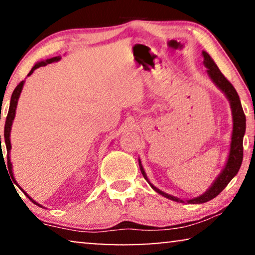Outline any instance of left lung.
Listing matches in <instances>:
<instances>
[{"mask_svg": "<svg viewBox=\"0 0 255 255\" xmlns=\"http://www.w3.org/2000/svg\"><path fill=\"white\" fill-rule=\"evenodd\" d=\"M202 55L204 57L203 63L204 66L208 68V74H209L210 78L213 80L214 83L225 93V96L228 97V99L230 100L232 117H234V131H232L230 153H229V159H228L227 165H225L224 170L222 171V173L218 175V178L215 180L213 186H211V187L208 189L204 194L199 196V198L188 200L187 201L188 203H204L207 202V201H210L214 198H216V196L220 194L225 187H227L229 182L231 181V179L238 173L240 165H242V162H243V153H244L243 138L246 130V117L243 111L242 103H240L239 96L238 93H237L235 87L230 83V82H229L228 78L221 73V70L218 69L216 63L214 62L213 59H211L210 55L208 54L207 52H202ZM139 165H141V162H139ZM139 167H141L142 174L144 175V178L146 179V175L144 173V171H143L142 165ZM146 181H148V179H146ZM151 187L155 189L157 193H159L160 195L165 196V198L170 199L172 201H177V202L185 203V201L174 198V196L172 195H168L166 193H164L162 191H159V189H157L156 187H153L152 185Z\"/></svg>", "mask_w": 255, "mask_h": 255, "instance_id": "8db88e82", "label": "left lung"}]
</instances>
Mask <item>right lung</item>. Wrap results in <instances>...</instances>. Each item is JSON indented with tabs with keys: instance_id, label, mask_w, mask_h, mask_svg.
I'll use <instances>...</instances> for the list:
<instances>
[{
	"instance_id": "1",
	"label": "right lung",
	"mask_w": 255,
	"mask_h": 255,
	"mask_svg": "<svg viewBox=\"0 0 255 255\" xmlns=\"http://www.w3.org/2000/svg\"><path fill=\"white\" fill-rule=\"evenodd\" d=\"M60 57L59 56H55V57H52V59H48L46 61H41V62H38L37 64H34V67L32 68L30 73H28L27 76H30V75L33 73V71L37 69V68H40V67H45L47 66L48 63H52V62H55V61H59ZM23 85H24V81H21L20 83L17 85L15 90L12 92V96H11V100H10V107H9V112H8V116H6V119H5V125H4V141H5V146H6V159H8V170H9V173L12 177V172H11V163H10V157H9V152H10V149H11V144H10V130H11V125H12V121H13V118H15V113H16V107H17V102H18V98H19V95L21 92V89H23ZM0 142H1V135H0ZM1 144V143H0ZM2 148V146H1ZM1 156L3 155V152L1 151ZM12 181H15V179H13ZM16 182V181H15ZM17 185V184H16ZM18 186V185H17ZM19 187V186H18ZM20 188V187H19ZM21 189V188H20ZM23 191V189H21ZM23 193H25L23 191ZM25 195L27 196L28 199H30L32 202H34L33 200H32L30 196H28L26 193H25ZM35 204H38L37 202H34ZM38 206H40V204H38Z\"/></svg>"
}]
</instances>
